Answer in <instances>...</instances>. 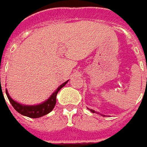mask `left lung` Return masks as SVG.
Instances as JSON below:
<instances>
[{"label":"left lung","instance_id":"1","mask_svg":"<svg viewBox=\"0 0 147 147\" xmlns=\"http://www.w3.org/2000/svg\"><path fill=\"white\" fill-rule=\"evenodd\" d=\"M91 110V112H92V113H97V114H99L98 112H96V111H95V110Z\"/></svg>","mask_w":147,"mask_h":147}]
</instances>
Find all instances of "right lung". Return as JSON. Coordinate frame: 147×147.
<instances>
[{
  "label": "right lung",
  "mask_w": 147,
  "mask_h": 147,
  "mask_svg": "<svg viewBox=\"0 0 147 147\" xmlns=\"http://www.w3.org/2000/svg\"><path fill=\"white\" fill-rule=\"evenodd\" d=\"M67 82L68 81L61 84L46 101L39 105H25L20 104L9 96L7 89H5V93H6V96L8 97L10 104L12 105V106L14 107V109L17 112H19L22 115L27 116V117L32 118V119H37V118H40L42 116L47 115L53 110L55 105V103H56V95L59 90L63 88Z\"/></svg>",
  "instance_id": "right-lung-1"
}]
</instances>
